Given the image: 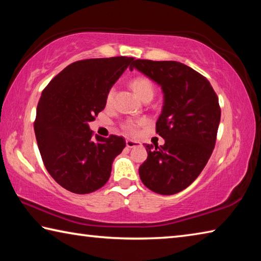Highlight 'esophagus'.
<instances>
[{
    "label": "esophagus",
    "mask_w": 261,
    "mask_h": 261,
    "mask_svg": "<svg viewBox=\"0 0 261 261\" xmlns=\"http://www.w3.org/2000/svg\"><path fill=\"white\" fill-rule=\"evenodd\" d=\"M139 145H140V143H139V141H137V140H132V139L126 140V147H129V148L138 147Z\"/></svg>",
    "instance_id": "1"
}]
</instances>
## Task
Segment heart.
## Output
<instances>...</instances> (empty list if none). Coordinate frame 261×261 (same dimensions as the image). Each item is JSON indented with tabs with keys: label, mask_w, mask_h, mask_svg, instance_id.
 <instances>
[{
	"label": "heart",
	"mask_w": 261,
	"mask_h": 261,
	"mask_svg": "<svg viewBox=\"0 0 261 261\" xmlns=\"http://www.w3.org/2000/svg\"><path fill=\"white\" fill-rule=\"evenodd\" d=\"M131 88L135 91V93L137 94L139 99L143 100L144 98H146L148 95H152L154 94V85L151 79H148L147 77H143V76H139V77H136L131 81L130 83ZM114 98V90H110L107 94V103L112 102V100ZM144 121H139V122H132V121H127L124 123V125L123 127L126 131L129 132H136L137 127L138 125L143 124Z\"/></svg>",
	"instance_id": "1"
}]
</instances>
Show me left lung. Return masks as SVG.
Masks as SVG:
<instances>
[{
  "label": "left lung",
  "mask_w": 261,
  "mask_h": 261,
  "mask_svg": "<svg viewBox=\"0 0 261 261\" xmlns=\"http://www.w3.org/2000/svg\"><path fill=\"white\" fill-rule=\"evenodd\" d=\"M134 69L163 93L156 134L165 145L145 144L147 159L139 167L140 179L155 193H178L200 175L213 152L221 118L218 95L204 76L180 62L136 60Z\"/></svg>",
  "instance_id": "1"
}]
</instances>
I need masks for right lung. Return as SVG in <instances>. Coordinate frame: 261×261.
I'll list each match as a JSON object with an SVG mask.
<instances>
[{
	"label": "right lung",
	"instance_id": "obj_1",
	"mask_svg": "<svg viewBox=\"0 0 261 261\" xmlns=\"http://www.w3.org/2000/svg\"><path fill=\"white\" fill-rule=\"evenodd\" d=\"M134 57L77 61L51 79L37 107L34 132L43 165L62 188L91 193L109 179L123 137L95 136L88 123L103 110L110 88Z\"/></svg>",
	"mask_w": 261,
	"mask_h": 261
}]
</instances>
